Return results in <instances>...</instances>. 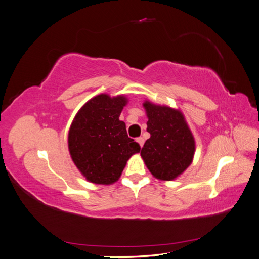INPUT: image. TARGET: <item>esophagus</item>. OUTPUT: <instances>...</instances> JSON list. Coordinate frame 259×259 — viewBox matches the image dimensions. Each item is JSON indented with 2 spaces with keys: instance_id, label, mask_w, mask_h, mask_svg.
I'll return each instance as SVG.
<instances>
[{
  "instance_id": "34e87169",
  "label": "esophagus",
  "mask_w": 259,
  "mask_h": 259,
  "mask_svg": "<svg viewBox=\"0 0 259 259\" xmlns=\"http://www.w3.org/2000/svg\"><path fill=\"white\" fill-rule=\"evenodd\" d=\"M136 141H137L138 144H140V146L143 147V145H144V138H143V137H138V138H136Z\"/></svg>"
}]
</instances>
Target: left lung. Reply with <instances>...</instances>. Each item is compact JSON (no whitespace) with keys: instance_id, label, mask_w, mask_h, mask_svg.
<instances>
[{"instance_id":"8db88e82","label":"left lung","mask_w":259,"mask_h":259,"mask_svg":"<svg viewBox=\"0 0 259 259\" xmlns=\"http://www.w3.org/2000/svg\"><path fill=\"white\" fill-rule=\"evenodd\" d=\"M148 117L147 132L141 156L151 175L160 180H174L190 166L194 138L180 111L168 106L144 103Z\"/></svg>"}]
</instances>
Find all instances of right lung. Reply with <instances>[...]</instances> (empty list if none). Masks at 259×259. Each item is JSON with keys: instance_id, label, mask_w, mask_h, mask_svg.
<instances>
[{"instance_id": "obj_1", "label": "right lung", "mask_w": 259, "mask_h": 259, "mask_svg": "<svg viewBox=\"0 0 259 259\" xmlns=\"http://www.w3.org/2000/svg\"><path fill=\"white\" fill-rule=\"evenodd\" d=\"M127 103L123 96L94 97L75 115L68 135V146L74 165L87 180L110 185L121 176L140 144L128 137L119 114Z\"/></svg>"}]
</instances>
